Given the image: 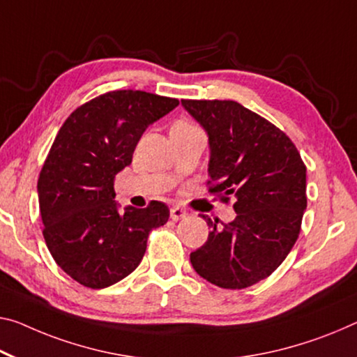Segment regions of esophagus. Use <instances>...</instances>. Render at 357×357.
I'll list each match as a JSON object with an SVG mask.
<instances>
[{"label":"esophagus","mask_w":357,"mask_h":357,"mask_svg":"<svg viewBox=\"0 0 357 357\" xmlns=\"http://www.w3.org/2000/svg\"><path fill=\"white\" fill-rule=\"evenodd\" d=\"M183 217H186V211L185 209H182V207H178V206H174L172 209H171V218L174 222H178L180 218H183Z\"/></svg>","instance_id":"34e87169"}]
</instances>
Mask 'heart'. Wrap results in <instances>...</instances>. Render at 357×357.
I'll use <instances>...</instances> for the list:
<instances>
[{
  "label": "heart",
  "mask_w": 357,
  "mask_h": 357,
  "mask_svg": "<svg viewBox=\"0 0 357 357\" xmlns=\"http://www.w3.org/2000/svg\"><path fill=\"white\" fill-rule=\"evenodd\" d=\"M175 124H185V126H191V123H188V121H183V119H182V121H177V123H175Z\"/></svg>",
  "instance_id": "1"
}]
</instances>
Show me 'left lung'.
<instances>
[{
	"label": "left lung",
	"instance_id": "obj_1",
	"mask_svg": "<svg viewBox=\"0 0 357 357\" xmlns=\"http://www.w3.org/2000/svg\"><path fill=\"white\" fill-rule=\"evenodd\" d=\"M209 135V193L234 197L236 218L212 228L190 260L222 289L254 286L292 250L306 209V166L292 140L234 100H182Z\"/></svg>",
	"mask_w": 357,
	"mask_h": 357
}]
</instances>
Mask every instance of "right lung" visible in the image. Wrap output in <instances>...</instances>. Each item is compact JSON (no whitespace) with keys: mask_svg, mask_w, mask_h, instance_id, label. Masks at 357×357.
Segmentation results:
<instances>
[{"mask_svg":"<svg viewBox=\"0 0 357 357\" xmlns=\"http://www.w3.org/2000/svg\"><path fill=\"white\" fill-rule=\"evenodd\" d=\"M177 105L145 91H112L76 108L60 128L38 178L43 236L57 265L84 287L129 276L148 234L169 220L160 201L121 213L113 185L148 126Z\"/></svg>","mask_w":357,"mask_h":357,"instance_id":"add662e5","label":"right lung"}]
</instances>
